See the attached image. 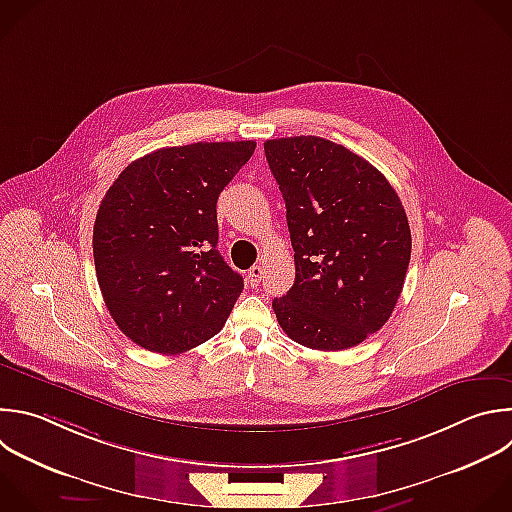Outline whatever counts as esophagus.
Listing matches in <instances>:
<instances>
[{"label":"esophagus","mask_w":512,"mask_h":512,"mask_svg":"<svg viewBox=\"0 0 512 512\" xmlns=\"http://www.w3.org/2000/svg\"><path fill=\"white\" fill-rule=\"evenodd\" d=\"M247 279H249L251 287H257L261 283V279H263V267L261 265H253L249 269V273H247Z\"/></svg>","instance_id":"obj_1"}]
</instances>
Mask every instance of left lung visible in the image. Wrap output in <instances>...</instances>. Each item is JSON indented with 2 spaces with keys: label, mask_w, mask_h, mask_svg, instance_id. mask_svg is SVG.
<instances>
[{
  "label": "left lung",
  "mask_w": 512,
  "mask_h": 512,
  "mask_svg": "<svg viewBox=\"0 0 512 512\" xmlns=\"http://www.w3.org/2000/svg\"><path fill=\"white\" fill-rule=\"evenodd\" d=\"M287 209L293 287L273 311L293 342L348 350L390 319L404 287L412 235L406 211L380 170L319 136L265 142Z\"/></svg>",
  "instance_id": "left-lung-1"
}]
</instances>
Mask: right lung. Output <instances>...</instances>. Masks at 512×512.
Instances as JSON below:
<instances>
[{
    "instance_id": "obj_1",
    "label": "right lung",
    "mask_w": 512,
    "mask_h": 512,
    "mask_svg": "<svg viewBox=\"0 0 512 512\" xmlns=\"http://www.w3.org/2000/svg\"><path fill=\"white\" fill-rule=\"evenodd\" d=\"M255 152L253 140L195 142L130 162L94 223L104 303L134 344L193 350L225 325L243 277L217 249V199Z\"/></svg>"
}]
</instances>
